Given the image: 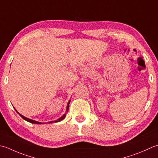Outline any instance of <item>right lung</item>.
Wrapping results in <instances>:
<instances>
[{
    "mask_svg": "<svg viewBox=\"0 0 158 158\" xmlns=\"http://www.w3.org/2000/svg\"><path fill=\"white\" fill-rule=\"evenodd\" d=\"M70 100L69 101V103H68V105H67V107H66V112H68V111H69V103H70ZM15 111H16L17 112V110H15ZM19 114V113H18ZM19 115L22 117V118H23L24 120H27V121H28V122H29V123H33V124H41V123H40V122H38V121H35V120H31V119H29V118H26V117H24V116H23V115H21L20 114H19ZM66 114H64V115L61 117V118H58L57 120H54V121H51V122H49L48 123H57V122H60V121H61V120H62L63 119H64V118L65 117H66Z\"/></svg>",
    "mask_w": 158,
    "mask_h": 158,
    "instance_id": "right-lung-1",
    "label": "right lung"
}]
</instances>
